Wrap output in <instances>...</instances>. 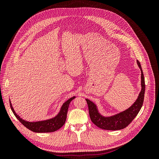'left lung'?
<instances>
[{"label": "left lung", "mask_w": 159, "mask_h": 159, "mask_svg": "<svg viewBox=\"0 0 159 159\" xmlns=\"http://www.w3.org/2000/svg\"><path fill=\"white\" fill-rule=\"evenodd\" d=\"M137 64L141 71V91L139 95L136 102L131 107L123 112L118 113L111 117H103L101 115L97 109L96 105L90 100L86 99V102L88 105L89 114L90 119L96 126L105 130H116L123 129L127 127L132 122L133 120L139 113L141 110L144 101L145 91V83L143 72L141 68L140 62L137 61Z\"/></svg>", "instance_id": "8db88e82"}]
</instances>
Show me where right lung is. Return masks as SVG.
I'll use <instances>...</instances> for the list:
<instances>
[{"label":"right lung","mask_w":159,"mask_h":159,"mask_svg":"<svg viewBox=\"0 0 159 159\" xmlns=\"http://www.w3.org/2000/svg\"><path fill=\"white\" fill-rule=\"evenodd\" d=\"M75 98V97H72L70 98L68 101H66L61 106L60 113L57 114V115H56L55 117L48 120H46V121L38 122H28L21 119L15 113V111H14V110L12 106L11 101H10L11 108L14 115H15V117L17 118V119L24 126L30 130V131L35 133H50L57 131V130H58L60 128H61L64 125L66 120L67 113H68V110L70 103Z\"/></svg>","instance_id":"add662e5"}]
</instances>
